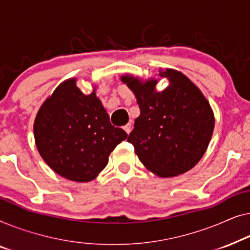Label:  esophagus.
I'll list each match as a JSON object with an SVG mask.
<instances>
[{
  "label": "esophagus",
  "instance_id": "34e87169",
  "mask_svg": "<svg viewBox=\"0 0 250 250\" xmlns=\"http://www.w3.org/2000/svg\"><path fill=\"white\" fill-rule=\"evenodd\" d=\"M124 129H125V132L128 133V135H129V133L131 132V124H128V125H125L124 126Z\"/></svg>",
  "mask_w": 250,
  "mask_h": 250
}]
</instances>
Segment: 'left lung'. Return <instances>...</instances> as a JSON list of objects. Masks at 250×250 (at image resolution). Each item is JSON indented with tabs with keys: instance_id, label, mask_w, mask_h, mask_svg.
I'll return each instance as SVG.
<instances>
[{
	"instance_id": "8db88e82",
	"label": "left lung",
	"mask_w": 250,
	"mask_h": 250,
	"mask_svg": "<svg viewBox=\"0 0 250 250\" xmlns=\"http://www.w3.org/2000/svg\"><path fill=\"white\" fill-rule=\"evenodd\" d=\"M170 86L155 91L157 80L142 83L130 76L122 82L136 95L140 115L128 142L145 167L159 177L182 174L195 167L206 152L214 129L209 103L181 72L167 69Z\"/></svg>"
}]
</instances>
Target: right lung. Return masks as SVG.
<instances>
[{
  "mask_svg": "<svg viewBox=\"0 0 250 250\" xmlns=\"http://www.w3.org/2000/svg\"><path fill=\"white\" fill-rule=\"evenodd\" d=\"M34 136L48 167L77 182L96 178L112 150L128 137L111 125L95 91L83 94L76 79L62 83L44 102L35 119Z\"/></svg>",
  "mask_w": 250,
  "mask_h": 250,
  "instance_id": "1",
  "label": "right lung"
}]
</instances>
